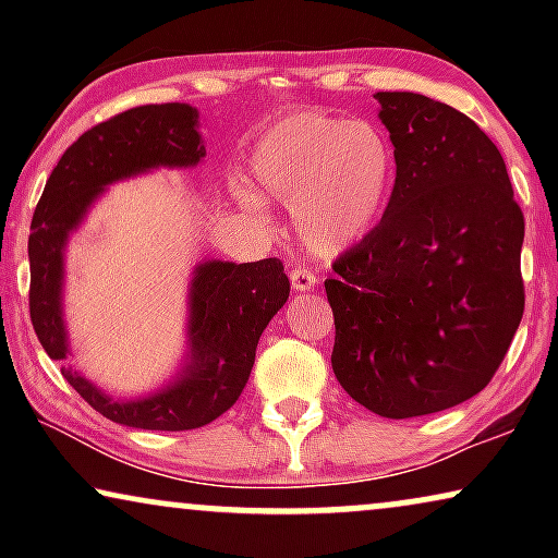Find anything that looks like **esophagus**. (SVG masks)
I'll use <instances>...</instances> for the list:
<instances>
[{
    "label": "esophagus",
    "instance_id": "obj_1",
    "mask_svg": "<svg viewBox=\"0 0 558 558\" xmlns=\"http://www.w3.org/2000/svg\"><path fill=\"white\" fill-rule=\"evenodd\" d=\"M289 279H292V289L294 292H310V289H315L317 284V274L307 269V266H294L292 271H289Z\"/></svg>",
    "mask_w": 558,
    "mask_h": 558
}]
</instances>
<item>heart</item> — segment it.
<instances>
[{"mask_svg":"<svg viewBox=\"0 0 558 558\" xmlns=\"http://www.w3.org/2000/svg\"><path fill=\"white\" fill-rule=\"evenodd\" d=\"M251 178L271 201L292 208V226L312 254L332 256L363 241L386 216L399 159L384 129L325 113H289L264 132L248 159ZM239 201L264 216L262 197Z\"/></svg>","mask_w":558,"mask_h":558,"instance_id":"obj_1","label":"heart"}]
</instances>
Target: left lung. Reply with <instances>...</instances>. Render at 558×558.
<instances>
[{
    "mask_svg": "<svg viewBox=\"0 0 558 558\" xmlns=\"http://www.w3.org/2000/svg\"><path fill=\"white\" fill-rule=\"evenodd\" d=\"M399 178L380 223L335 258L332 371L373 414L452 409L490 384L523 317V213L500 151L452 106L376 94Z\"/></svg>",
    "mask_w": 558,
    "mask_h": 558,
    "instance_id": "obj_1",
    "label": "left lung"
}]
</instances>
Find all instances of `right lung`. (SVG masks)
Here are the masks:
<instances>
[{
    "label": "right lung",
    "mask_w": 558,
    "mask_h": 558,
    "mask_svg": "<svg viewBox=\"0 0 558 558\" xmlns=\"http://www.w3.org/2000/svg\"><path fill=\"white\" fill-rule=\"evenodd\" d=\"M205 157L197 109L187 104L136 106L81 134L45 182L29 233V317L52 361H65V243L111 182L157 167H195ZM289 279L279 258L251 264L203 262L190 281L187 357L178 378L144 399L121 401L60 368L98 414L134 429L185 432L210 424L239 401L254 368L256 345L284 307Z\"/></svg>",
    "instance_id": "right-lung-1"
}]
</instances>
